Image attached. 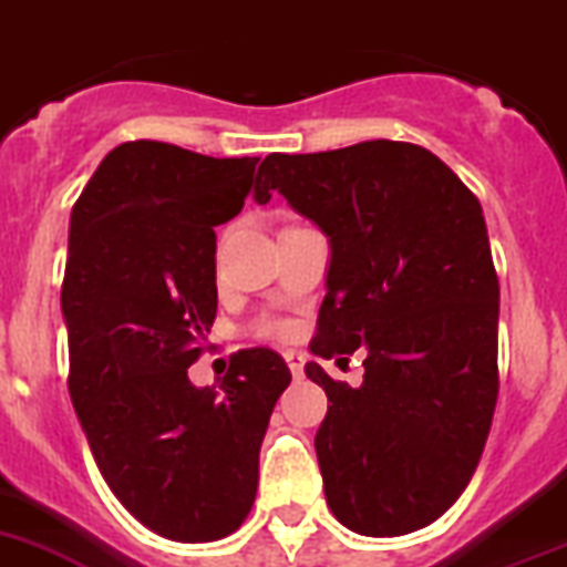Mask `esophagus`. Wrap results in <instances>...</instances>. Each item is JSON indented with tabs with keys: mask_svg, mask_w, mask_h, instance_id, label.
I'll return each mask as SVG.
<instances>
[{
	"mask_svg": "<svg viewBox=\"0 0 567 567\" xmlns=\"http://www.w3.org/2000/svg\"><path fill=\"white\" fill-rule=\"evenodd\" d=\"M285 363H288V369H291L293 378H302V365H306V357L299 354V351H285Z\"/></svg>",
	"mask_w": 567,
	"mask_h": 567,
	"instance_id": "esophagus-1",
	"label": "esophagus"
}]
</instances>
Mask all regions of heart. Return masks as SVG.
Here are the masks:
<instances>
[{"label":"heart","mask_w":567,"mask_h":567,"mask_svg":"<svg viewBox=\"0 0 567 567\" xmlns=\"http://www.w3.org/2000/svg\"><path fill=\"white\" fill-rule=\"evenodd\" d=\"M288 331H291V328L285 326V322H268V326H265V334L285 337V334H288Z\"/></svg>","instance_id":"1"}]
</instances>
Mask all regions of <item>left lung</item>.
<instances>
[{
  "label": "left lung",
  "mask_w": 567,
  "mask_h": 567,
  "mask_svg": "<svg viewBox=\"0 0 567 567\" xmlns=\"http://www.w3.org/2000/svg\"><path fill=\"white\" fill-rule=\"evenodd\" d=\"M256 202L282 193L328 236L311 351H365L328 394L313 446L326 502L363 536L432 525L473 478L498 398V276L482 204L430 150L363 141L261 161Z\"/></svg>",
  "instance_id": "left-lung-1"
}]
</instances>
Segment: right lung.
Masks as SVG:
<instances>
[{
  "instance_id": "1",
  "label": "right lung",
  "mask_w": 567,
  "mask_h": 567,
  "mask_svg": "<svg viewBox=\"0 0 567 567\" xmlns=\"http://www.w3.org/2000/svg\"><path fill=\"white\" fill-rule=\"evenodd\" d=\"M259 158L130 141L100 161L69 225V392L100 473L164 539L216 542L254 507L259 446L291 372L233 354L193 386L216 320V230L239 216Z\"/></svg>"
}]
</instances>
